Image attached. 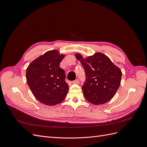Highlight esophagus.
I'll use <instances>...</instances> for the list:
<instances>
[{
    "instance_id": "34e87169",
    "label": "esophagus",
    "mask_w": 147,
    "mask_h": 147,
    "mask_svg": "<svg viewBox=\"0 0 147 147\" xmlns=\"http://www.w3.org/2000/svg\"><path fill=\"white\" fill-rule=\"evenodd\" d=\"M72 83L74 84H78L79 83V80L78 79H76V80H75L73 81Z\"/></svg>"
}]
</instances>
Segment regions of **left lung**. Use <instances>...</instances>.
I'll list each match as a JSON object with an SVG mask.
<instances>
[{
    "mask_svg": "<svg viewBox=\"0 0 147 147\" xmlns=\"http://www.w3.org/2000/svg\"><path fill=\"white\" fill-rule=\"evenodd\" d=\"M75 56L86 74V82L82 86L86 99L94 105L104 104L112 99L121 83L120 69L102 53H96L86 58L80 53Z\"/></svg>",
    "mask_w": 147,
    "mask_h": 147,
    "instance_id": "8db88e82",
    "label": "left lung"
}]
</instances>
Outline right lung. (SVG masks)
I'll return each instance as SVG.
<instances>
[{"mask_svg":"<svg viewBox=\"0 0 147 147\" xmlns=\"http://www.w3.org/2000/svg\"><path fill=\"white\" fill-rule=\"evenodd\" d=\"M65 55L48 51L31 62L26 70V80L39 102L53 106L64 100L69 91L64 70L59 67Z\"/></svg>","mask_w":147,"mask_h":147,"instance_id":"add662e5","label":"right lung"}]
</instances>
